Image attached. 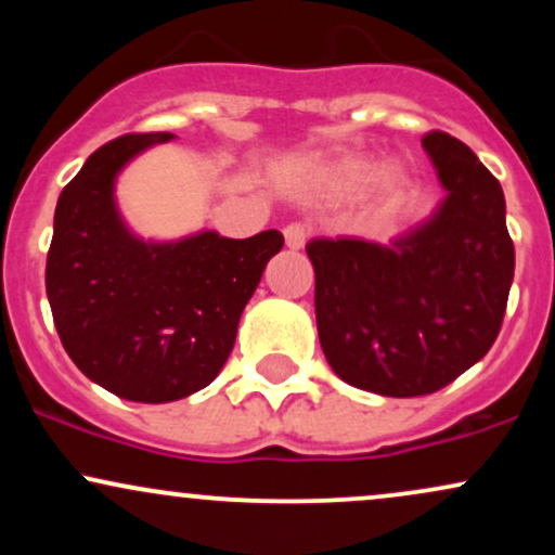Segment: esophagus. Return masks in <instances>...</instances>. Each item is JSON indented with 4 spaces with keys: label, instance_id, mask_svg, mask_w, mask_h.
Segmentation results:
<instances>
[{
    "label": "esophagus",
    "instance_id": "obj_1",
    "mask_svg": "<svg viewBox=\"0 0 555 555\" xmlns=\"http://www.w3.org/2000/svg\"><path fill=\"white\" fill-rule=\"evenodd\" d=\"M284 242L289 250H302L305 242H308V229L302 224H289L284 229Z\"/></svg>",
    "mask_w": 555,
    "mask_h": 555
}]
</instances>
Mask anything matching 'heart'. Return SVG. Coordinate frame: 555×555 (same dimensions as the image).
I'll return each mask as SVG.
<instances>
[{"label":"heart","instance_id":"b5f03b06","mask_svg":"<svg viewBox=\"0 0 555 555\" xmlns=\"http://www.w3.org/2000/svg\"><path fill=\"white\" fill-rule=\"evenodd\" d=\"M302 180L310 190L328 197H352L367 188L380 206H393L410 188V175L397 162L375 167L365 156H334L310 164Z\"/></svg>","mask_w":555,"mask_h":555}]
</instances>
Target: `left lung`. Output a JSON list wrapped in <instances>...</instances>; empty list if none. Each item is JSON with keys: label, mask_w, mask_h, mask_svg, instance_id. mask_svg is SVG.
Instances as JSON below:
<instances>
[{"label": "left lung", "mask_w": 555, "mask_h": 555, "mask_svg": "<svg viewBox=\"0 0 555 555\" xmlns=\"http://www.w3.org/2000/svg\"><path fill=\"white\" fill-rule=\"evenodd\" d=\"M443 197L388 245L315 237L318 339L344 384L423 397L486 358L514 279V242L499 180L462 140L423 138Z\"/></svg>", "instance_id": "obj_1"}]
</instances>
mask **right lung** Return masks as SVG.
I'll use <instances>...</instances> for the list:
<instances>
[{"label":"right lung","mask_w":555,"mask_h":555,"mask_svg":"<svg viewBox=\"0 0 555 555\" xmlns=\"http://www.w3.org/2000/svg\"><path fill=\"white\" fill-rule=\"evenodd\" d=\"M171 132L125 135L88 156L62 190L47 258V297L69 360L106 391L164 404L206 388L234 347L240 315L284 237L214 229L143 240L117 206V177Z\"/></svg>","instance_id":"right-lung-1"}]
</instances>
